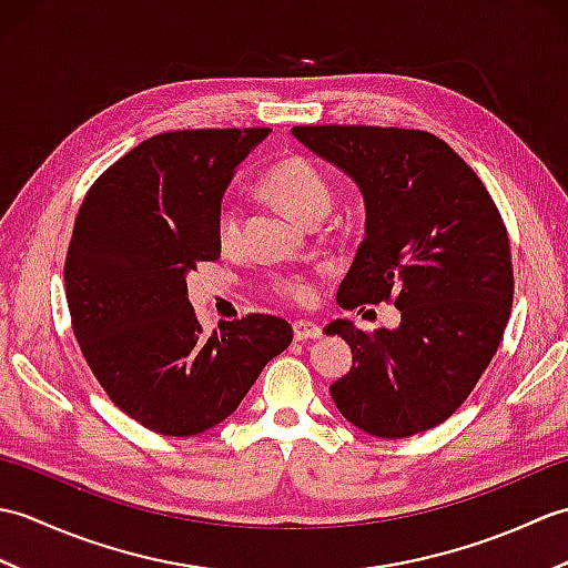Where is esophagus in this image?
<instances>
[{
    "mask_svg": "<svg viewBox=\"0 0 568 568\" xmlns=\"http://www.w3.org/2000/svg\"><path fill=\"white\" fill-rule=\"evenodd\" d=\"M293 334H295L297 342L320 339L322 327H320V324H315V322H310V320H297V322H293Z\"/></svg>",
    "mask_w": 568,
    "mask_h": 568,
    "instance_id": "esophagus-1",
    "label": "esophagus"
}]
</instances>
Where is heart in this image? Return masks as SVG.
Returning <instances> with one entry per match:
<instances>
[{"mask_svg":"<svg viewBox=\"0 0 568 568\" xmlns=\"http://www.w3.org/2000/svg\"><path fill=\"white\" fill-rule=\"evenodd\" d=\"M265 192L291 210L297 220L315 224L329 214L334 204V187L317 163L305 155H291L277 161L263 175ZM214 232L222 248H234L241 239V207L234 200H224L214 216ZM273 293L291 303H310L315 285L303 273H283L273 277Z\"/></svg>","mask_w":568,"mask_h":568,"instance_id":"b5f03b06","label":"heart"}]
</instances>
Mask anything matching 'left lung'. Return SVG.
I'll use <instances>...</instances> for the list:
<instances>
[{"mask_svg": "<svg viewBox=\"0 0 568 568\" xmlns=\"http://www.w3.org/2000/svg\"><path fill=\"white\" fill-rule=\"evenodd\" d=\"M358 185L366 236L336 293L344 310L395 303L400 327L334 320L354 366L332 383L339 413L381 439L452 417L490 358L513 307L510 241L480 178L442 139L395 126H293ZM364 310V307H361Z\"/></svg>", "mask_w": 568, "mask_h": 568, "instance_id": "obj_1", "label": "left lung"}]
</instances>
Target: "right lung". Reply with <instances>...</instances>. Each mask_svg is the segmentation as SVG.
<instances>
[{"label":"right lung","instance_id":"add662e5","mask_svg":"<svg viewBox=\"0 0 568 568\" xmlns=\"http://www.w3.org/2000/svg\"><path fill=\"white\" fill-rule=\"evenodd\" d=\"M271 129L151 136L94 180L72 226L65 295L82 356L110 400L165 437L234 413L293 342L273 315L202 332L185 275L222 253L214 216L234 168Z\"/></svg>","mask_w":568,"mask_h":568}]
</instances>
